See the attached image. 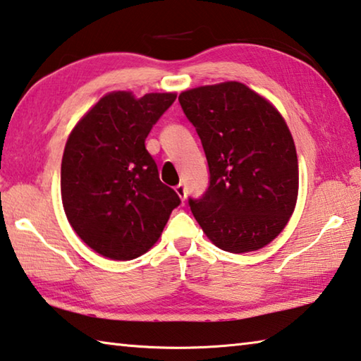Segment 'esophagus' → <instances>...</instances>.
Instances as JSON below:
<instances>
[{
    "label": "esophagus",
    "instance_id": "1",
    "mask_svg": "<svg viewBox=\"0 0 361 361\" xmlns=\"http://www.w3.org/2000/svg\"><path fill=\"white\" fill-rule=\"evenodd\" d=\"M175 191H176V194L180 195V199H181V200H185V199H186V186L183 185V183H180V185H176V186H175Z\"/></svg>",
    "mask_w": 361,
    "mask_h": 361
}]
</instances>
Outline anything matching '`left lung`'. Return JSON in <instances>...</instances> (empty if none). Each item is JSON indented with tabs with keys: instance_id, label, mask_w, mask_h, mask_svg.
<instances>
[{
	"instance_id": "8db88e82",
	"label": "left lung",
	"mask_w": 361,
	"mask_h": 361,
	"mask_svg": "<svg viewBox=\"0 0 361 361\" xmlns=\"http://www.w3.org/2000/svg\"><path fill=\"white\" fill-rule=\"evenodd\" d=\"M178 102L202 142L210 181L188 199L218 248L259 250L288 223L298 199V157L280 113L240 82L191 89Z\"/></svg>"
}]
</instances>
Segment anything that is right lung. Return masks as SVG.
I'll return each instance as SVG.
<instances>
[{"label":"right lung","instance_id":"1","mask_svg":"<svg viewBox=\"0 0 361 361\" xmlns=\"http://www.w3.org/2000/svg\"><path fill=\"white\" fill-rule=\"evenodd\" d=\"M175 94L103 97L78 122L62 159V202L76 234L106 258L129 261L154 245L180 195L159 180L145 146Z\"/></svg>","mask_w":361,"mask_h":361}]
</instances>
